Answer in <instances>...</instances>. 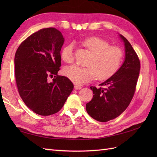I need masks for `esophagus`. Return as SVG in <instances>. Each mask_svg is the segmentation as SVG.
<instances>
[{
	"instance_id": "esophagus-1",
	"label": "esophagus",
	"mask_w": 157,
	"mask_h": 157,
	"mask_svg": "<svg viewBox=\"0 0 157 157\" xmlns=\"http://www.w3.org/2000/svg\"><path fill=\"white\" fill-rule=\"evenodd\" d=\"M74 88H75V90H80V89L82 88V86H79V85H75V86H74Z\"/></svg>"
}]
</instances>
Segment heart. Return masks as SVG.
Listing matches in <instances>:
<instances>
[{"label": "heart", "instance_id": "heart-1", "mask_svg": "<svg viewBox=\"0 0 157 157\" xmlns=\"http://www.w3.org/2000/svg\"><path fill=\"white\" fill-rule=\"evenodd\" d=\"M84 44L92 55L87 63L88 67H83L73 65L65 67L63 73L76 84H84L96 77L99 79H106L118 71L123 58L122 50L117 46H110L109 43L98 37L86 39ZM73 44L63 48L61 57L67 63L74 61Z\"/></svg>", "mask_w": 157, "mask_h": 157}]
</instances>
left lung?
I'll return each instance as SVG.
<instances>
[{"label":"left lung","instance_id":"left-lung-1","mask_svg":"<svg viewBox=\"0 0 157 157\" xmlns=\"http://www.w3.org/2000/svg\"><path fill=\"white\" fill-rule=\"evenodd\" d=\"M125 46V59L114 75L101 86H91L93 98L86 105L88 115L96 121L106 122L117 117L125 111L134 96L140 74V63L131 44L119 34Z\"/></svg>","mask_w":157,"mask_h":157}]
</instances>
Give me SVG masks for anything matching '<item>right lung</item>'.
<instances>
[{"mask_svg": "<svg viewBox=\"0 0 157 157\" xmlns=\"http://www.w3.org/2000/svg\"><path fill=\"white\" fill-rule=\"evenodd\" d=\"M64 41L58 29L44 28L29 36L16 51L15 73L19 95L38 115L59 112L73 89L67 78L57 75ZM48 76L55 78L48 82Z\"/></svg>", "mask_w": 157, "mask_h": 157, "instance_id": "right-lung-1", "label": "right lung"}]
</instances>
